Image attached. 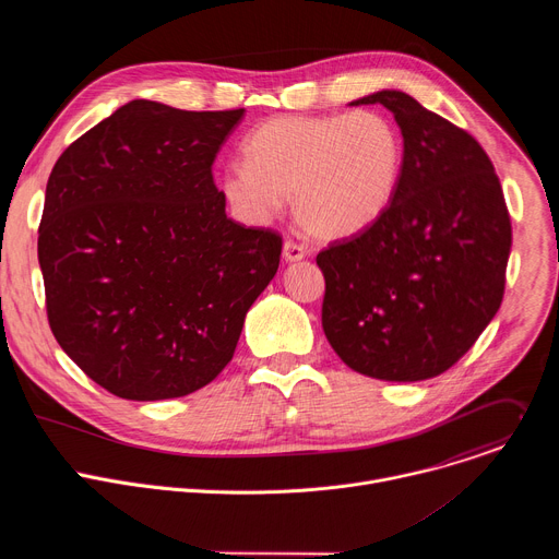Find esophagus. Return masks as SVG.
<instances>
[{
  "label": "esophagus",
  "mask_w": 559,
  "mask_h": 559,
  "mask_svg": "<svg viewBox=\"0 0 559 559\" xmlns=\"http://www.w3.org/2000/svg\"><path fill=\"white\" fill-rule=\"evenodd\" d=\"M305 248L302 246H298L296 241H285V246H283V257H285V261L287 263H296V261H302L305 259Z\"/></svg>",
  "instance_id": "esophagus-1"
}]
</instances>
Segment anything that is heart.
<instances>
[{
	"label": "heart",
	"instance_id": "1",
	"mask_svg": "<svg viewBox=\"0 0 559 559\" xmlns=\"http://www.w3.org/2000/svg\"><path fill=\"white\" fill-rule=\"evenodd\" d=\"M218 188L248 223H270L292 197L298 223L336 241L367 229L389 207L403 168V139L380 112L278 115L241 143Z\"/></svg>",
	"mask_w": 559,
	"mask_h": 559
}]
</instances>
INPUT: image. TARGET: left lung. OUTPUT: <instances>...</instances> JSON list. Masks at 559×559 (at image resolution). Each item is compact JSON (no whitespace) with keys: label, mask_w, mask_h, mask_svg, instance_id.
Listing matches in <instances>:
<instances>
[{"label":"left lung","mask_w":559,"mask_h":559,"mask_svg":"<svg viewBox=\"0 0 559 559\" xmlns=\"http://www.w3.org/2000/svg\"><path fill=\"white\" fill-rule=\"evenodd\" d=\"M384 106L403 132V168L384 214L316 257L323 330L362 376L416 382L455 365L504 296L511 218L491 158L468 132L401 91Z\"/></svg>","instance_id":"obj_1"}]
</instances>
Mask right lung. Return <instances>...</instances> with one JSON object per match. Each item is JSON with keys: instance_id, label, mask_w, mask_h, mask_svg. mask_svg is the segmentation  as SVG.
I'll return each mask as SVG.
<instances>
[{"instance_id": "1", "label": "right lung", "mask_w": 559, "mask_h": 559, "mask_svg": "<svg viewBox=\"0 0 559 559\" xmlns=\"http://www.w3.org/2000/svg\"><path fill=\"white\" fill-rule=\"evenodd\" d=\"M243 112L134 99L50 173L37 241L48 323L70 360L126 401L212 382L278 270L283 238L227 218L212 179Z\"/></svg>"}]
</instances>
